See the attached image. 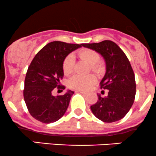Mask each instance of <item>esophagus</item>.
I'll use <instances>...</instances> for the list:
<instances>
[{
  "label": "esophagus",
  "mask_w": 156,
  "mask_h": 156,
  "mask_svg": "<svg viewBox=\"0 0 156 156\" xmlns=\"http://www.w3.org/2000/svg\"><path fill=\"white\" fill-rule=\"evenodd\" d=\"M78 92H80V94H84V95H86V94H87V93H86V92L83 91V90H79Z\"/></svg>",
  "instance_id": "esophagus-1"
}]
</instances>
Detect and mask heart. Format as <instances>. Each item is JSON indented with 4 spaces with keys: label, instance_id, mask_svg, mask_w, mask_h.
I'll use <instances>...</instances> for the list:
<instances>
[{
    "label": "heart",
    "instance_id": "1",
    "mask_svg": "<svg viewBox=\"0 0 156 156\" xmlns=\"http://www.w3.org/2000/svg\"><path fill=\"white\" fill-rule=\"evenodd\" d=\"M79 57L82 59L86 61L90 65L92 71L99 73L101 70V65L98 63L100 56L95 51L92 49H83L78 53ZM74 66V57L73 55H69L66 57L62 64V70L65 74L69 75L73 72ZM96 83V77L94 75H75L71 77L69 81V86L71 88L79 90H87Z\"/></svg>",
    "mask_w": 156,
    "mask_h": 156
}]
</instances>
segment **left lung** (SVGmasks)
Segmentation results:
<instances>
[{
	"mask_svg": "<svg viewBox=\"0 0 156 156\" xmlns=\"http://www.w3.org/2000/svg\"><path fill=\"white\" fill-rule=\"evenodd\" d=\"M82 45L100 54L106 64V73L100 82V87L108 90V95L101 97L98 94L97 103L90 106L92 113L104 122L122 119L130 111L136 96L135 75L130 61L111 40Z\"/></svg>",
	"mask_w": 156,
	"mask_h": 156,
	"instance_id": "obj_1",
	"label": "left lung"
}]
</instances>
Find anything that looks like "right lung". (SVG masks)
Instances as JSON below:
<instances>
[{
	"instance_id": "1",
	"label": "right lung",
	"mask_w": 156,
	"mask_h": 156,
	"mask_svg": "<svg viewBox=\"0 0 156 156\" xmlns=\"http://www.w3.org/2000/svg\"><path fill=\"white\" fill-rule=\"evenodd\" d=\"M82 44L54 41L45 45L31 61L26 72L23 97L31 116L43 123L57 122L66 113L73 91L52 95V90L65 89L60 85L63 77L62 64L69 54Z\"/></svg>"
}]
</instances>
